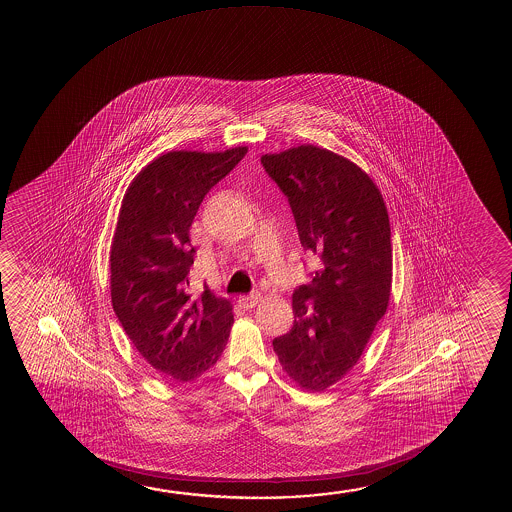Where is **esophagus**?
Segmentation results:
<instances>
[{"mask_svg":"<svg viewBox=\"0 0 512 512\" xmlns=\"http://www.w3.org/2000/svg\"><path fill=\"white\" fill-rule=\"evenodd\" d=\"M260 302V294L241 295L238 299V304L241 308L252 309Z\"/></svg>","mask_w":512,"mask_h":512,"instance_id":"1","label":"esophagus"}]
</instances>
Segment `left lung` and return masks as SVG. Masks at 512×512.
Masks as SVG:
<instances>
[{"label":"left lung","instance_id":"8db88e82","mask_svg":"<svg viewBox=\"0 0 512 512\" xmlns=\"http://www.w3.org/2000/svg\"><path fill=\"white\" fill-rule=\"evenodd\" d=\"M294 213L304 250L322 259L292 295L294 327L273 348L306 392H323L362 357L392 292V232L371 176L327 148L299 145L262 155Z\"/></svg>","mask_w":512,"mask_h":512}]
</instances>
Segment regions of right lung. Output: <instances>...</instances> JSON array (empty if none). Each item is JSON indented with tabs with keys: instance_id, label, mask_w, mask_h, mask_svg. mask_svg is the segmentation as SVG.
Returning a JSON list of instances; mask_svg holds the SVG:
<instances>
[{
	"instance_id": "add662e5",
	"label": "right lung",
	"mask_w": 512,
	"mask_h": 512,
	"mask_svg": "<svg viewBox=\"0 0 512 512\" xmlns=\"http://www.w3.org/2000/svg\"><path fill=\"white\" fill-rule=\"evenodd\" d=\"M246 152H168L134 176L122 199L110 250L113 311L141 357L175 383L217 364L231 334V302L210 290L187 294L196 253L189 231L204 196Z\"/></svg>"
}]
</instances>
